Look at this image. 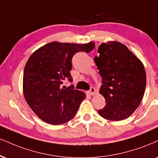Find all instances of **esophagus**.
I'll use <instances>...</instances> for the list:
<instances>
[{"label":"esophagus","mask_w":158,"mask_h":158,"mask_svg":"<svg viewBox=\"0 0 158 158\" xmlns=\"http://www.w3.org/2000/svg\"><path fill=\"white\" fill-rule=\"evenodd\" d=\"M96 89L94 88V87H91V88L90 89V90L88 91V94L90 95V96H93V95H94L95 94H96Z\"/></svg>","instance_id":"34e87169"}]
</instances>
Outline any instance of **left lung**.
<instances>
[{
	"label": "left lung",
	"instance_id": "8db88e82",
	"mask_svg": "<svg viewBox=\"0 0 158 158\" xmlns=\"http://www.w3.org/2000/svg\"><path fill=\"white\" fill-rule=\"evenodd\" d=\"M94 61L102 77L99 93L106 105L98 110L104 118L118 121L130 117L141 102L145 91V68L122 43L109 41L98 48Z\"/></svg>",
	"mask_w": 158,
	"mask_h": 158
}]
</instances>
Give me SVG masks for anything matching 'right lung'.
Returning <instances> with one entry per match:
<instances>
[{
    "label": "right lung",
    "instance_id": "1",
    "mask_svg": "<svg viewBox=\"0 0 158 158\" xmlns=\"http://www.w3.org/2000/svg\"><path fill=\"white\" fill-rule=\"evenodd\" d=\"M94 48L93 42L87 44L51 42L28 58L23 72V94L28 106L43 121L60 125L75 116L86 95L75 90L73 85H62L65 79L73 81L70 71L73 55L79 51L89 53Z\"/></svg>",
    "mask_w": 158,
    "mask_h": 158
}]
</instances>
